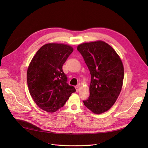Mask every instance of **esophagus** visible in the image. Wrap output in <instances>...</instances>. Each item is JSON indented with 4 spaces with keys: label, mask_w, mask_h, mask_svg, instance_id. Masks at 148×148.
<instances>
[{
    "label": "esophagus",
    "mask_w": 148,
    "mask_h": 148,
    "mask_svg": "<svg viewBox=\"0 0 148 148\" xmlns=\"http://www.w3.org/2000/svg\"><path fill=\"white\" fill-rule=\"evenodd\" d=\"M75 89H76V91H77V92H78L79 91V89H80V87H79V85H78V86H76Z\"/></svg>",
    "instance_id": "esophagus-1"
}]
</instances>
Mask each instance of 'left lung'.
<instances>
[{
	"mask_svg": "<svg viewBox=\"0 0 148 148\" xmlns=\"http://www.w3.org/2000/svg\"><path fill=\"white\" fill-rule=\"evenodd\" d=\"M77 50L83 56L91 76L89 96L84 106L95 114L108 110L118 98L122 88L124 69L114 49L104 41L86 42Z\"/></svg>",
	"mask_w": 148,
	"mask_h": 148,
	"instance_id": "left-lung-1",
	"label": "left lung"
}]
</instances>
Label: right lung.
<instances>
[{
    "label": "right lung",
    "instance_id": "add662e5",
    "mask_svg": "<svg viewBox=\"0 0 148 148\" xmlns=\"http://www.w3.org/2000/svg\"><path fill=\"white\" fill-rule=\"evenodd\" d=\"M73 51L63 44L49 43L40 48L33 57L27 70L30 95L39 108L54 112L63 107L76 91L67 83L62 66Z\"/></svg>",
    "mask_w": 148,
    "mask_h": 148
}]
</instances>
